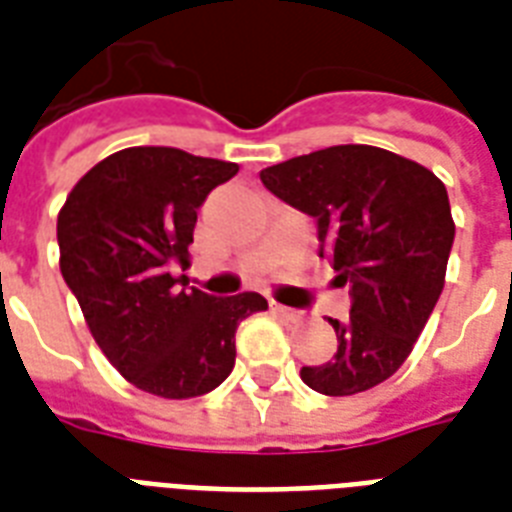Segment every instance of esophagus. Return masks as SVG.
Wrapping results in <instances>:
<instances>
[{"mask_svg":"<svg viewBox=\"0 0 512 512\" xmlns=\"http://www.w3.org/2000/svg\"><path fill=\"white\" fill-rule=\"evenodd\" d=\"M271 313L273 316H281V319H287V321L303 319V313L295 311V308H287V305H279V303H271Z\"/></svg>","mask_w":512,"mask_h":512,"instance_id":"34e87169","label":"esophagus"}]
</instances>
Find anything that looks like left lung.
Instances as JSON below:
<instances>
[{"mask_svg": "<svg viewBox=\"0 0 512 512\" xmlns=\"http://www.w3.org/2000/svg\"><path fill=\"white\" fill-rule=\"evenodd\" d=\"M271 193L319 220L350 319L335 327L327 364L300 377L324 396H353L401 369L446 281L454 220L428 167L374 146H332L260 172Z\"/></svg>", "mask_w": 512, "mask_h": 512, "instance_id": "1", "label": "left lung"}]
</instances>
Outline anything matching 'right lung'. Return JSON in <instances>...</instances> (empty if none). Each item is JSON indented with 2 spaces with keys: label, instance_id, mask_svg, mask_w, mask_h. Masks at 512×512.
Masks as SVG:
<instances>
[{
  "label": "right lung",
  "instance_id": "right-lung-1",
  "mask_svg": "<svg viewBox=\"0 0 512 512\" xmlns=\"http://www.w3.org/2000/svg\"><path fill=\"white\" fill-rule=\"evenodd\" d=\"M239 164L135 146L98 162L58 212L60 273L103 356L135 388L162 398L215 390L236 361L239 321L263 295L209 297L177 287L188 265L196 209Z\"/></svg>",
  "mask_w": 512,
  "mask_h": 512
}]
</instances>
